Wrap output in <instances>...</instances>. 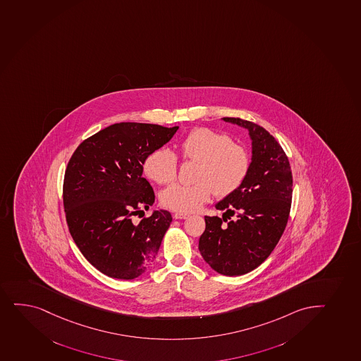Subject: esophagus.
<instances>
[{"label":"esophagus","instance_id":"34e87169","mask_svg":"<svg viewBox=\"0 0 361 361\" xmlns=\"http://www.w3.org/2000/svg\"><path fill=\"white\" fill-rule=\"evenodd\" d=\"M190 217V214H186V212H175L174 219H186Z\"/></svg>","mask_w":361,"mask_h":361}]
</instances>
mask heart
<instances>
[{"label":"heart","instance_id":"1","mask_svg":"<svg viewBox=\"0 0 361 361\" xmlns=\"http://www.w3.org/2000/svg\"><path fill=\"white\" fill-rule=\"evenodd\" d=\"M178 152L183 161L199 164L195 185H174L161 195L164 207L180 212L198 210L214 193L219 197L234 193L245 181L251 164L245 147L231 142L228 134L207 127L190 130L178 144ZM144 171L158 185H168L178 176V158L168 149H158L146 158Z\"/></svg>","mask_w":361,"mask_h":361}]
</instances>
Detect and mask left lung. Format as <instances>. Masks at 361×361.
<instances>
[{
    "instance_id": "obj_1",
    "label": "left lung",
    "mask_w": 361,
    "mask_h": 361,
    "mask_svg": "<svg viewBox=\"0 0 361 361\" xmlns=\"http://www.w3.org/2000/svg\"><path fill=\"white\" fill-rule=\"evenodd\" d=\"M243 127L252 140L250 171L238 190L216 204L222 219L205 216L199 239L204 260L221 275L255 270L271 255L287 226L293 176L287 154L265 128L239 118H223ZM237 215L235 221L230 219Z\"/></svg>"
}]
</instances>
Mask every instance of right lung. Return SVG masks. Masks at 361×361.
<instances>
[{"mask_svg":"<svg viewBox=\"0 0 361 361\" xmlns=\"http://www.w3.org/2000/svg\"><path fill=\"white\" fill-rule=\"evenodd\" d=\"M178 130L120 122L78 146L63 181L69 233L82 255L104 275L133 280L154 263L171 226L169 211H154L139 224L134 216L154 204L142 166Z\"/></svg>","mask_w":361,"mask_h":361,"instance_id":"1","label":"right lung"}]
</instances>
